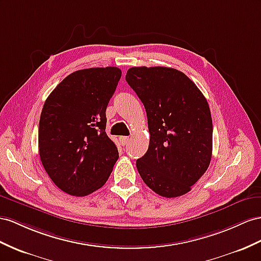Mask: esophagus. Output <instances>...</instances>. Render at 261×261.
<instances>
[{
    "mask_svg": "<svg viewBox=\"0 0 261 261\" xmlns=\"http://www.w3.org/2000/svg\"><path fill=\"white\" fill-rule=\"evenodd\" d=\"M119 141H120V144H121V145H125L126 143L129 142V137H120Z\"/></svg>",
    "mask_w": 261,
    "mask_h": 261,
    "instance_id": "34e87169",
    "label": "esophagus"
}]
</instances>
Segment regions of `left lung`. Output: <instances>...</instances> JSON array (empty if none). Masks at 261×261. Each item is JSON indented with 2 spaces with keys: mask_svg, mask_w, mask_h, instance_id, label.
Wrapping results in <instances>:
<instances>
[{
  "mask_svg": "<svg viewBox=\"0 0 261 261\" xmlns=\"http://www.w3.org/2000/svg\"><path fill=\"white\" fill-rule=\"evenodd\" d=\"M126 83L148 117L149 149L138 159L143 182L163 197L186 194L206 172L213 151V121L197 86L169 67H132Z\"/></svg>",
  "mask_w": 261,
  "mask_h": 261,
  "instance_id": "obj_1",
  "label": "left lung"
}]
</instances>
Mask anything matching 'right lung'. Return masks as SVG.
<instances>
[{
  "instance_id": "add662e5",
  "label": "right lung",
  "mask_w": 261,
  "mask_h": 261,
  "mask_svg": "<svg viewBox=\"0 0 261 261\" xmlns=\"http://www.w3.org/2000/svg\"><path fill=\"white\" fill-rule=\"evenodd\" d=\"M121 70L97 67L71 72L46 99L39 119V156L58 189L86 196L102 188L119 158L106 133V109Z\"/></svg>"
}]
</instances>
